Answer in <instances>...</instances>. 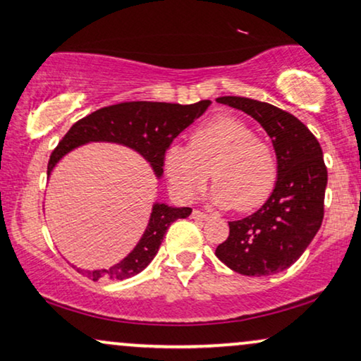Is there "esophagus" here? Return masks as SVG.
Masks as SVG:
<instances>
[{
	"instance_id": "esophagus-1",
	"label": "esophagus",
	"mask_w": 361,
	"mask_h": 361,
	"mask_svg": "<svg viewBox=\"0 0 361 361\" xmlns=\"http://www.w3.org/2000/svg\"><path fill=\"white\" fill-rule=\"evenodd\" d=\"M191 216L196 218V220H203V221H204V220H208L209 214L202 212V209H193V213H191Z\"/></svg>"
}]
</instances>
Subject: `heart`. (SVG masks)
Here are the masks:
<instances>
[{"instance_id":"b5f03b06","label":"heart","mask_w":361,"mask_h":361,"mask_svg":"<svg viewBox=\"0 0 361 361\" xmlns=\"http://www.w3.org/2000/svg\"><path fill=\"white\" fill-rule=\"evenodd\" d=\"M165 175L181 202H193L207 185L214 183L212 198L218 207L240 213L253 212L270 198L278 180V159L270 141L238 116L221 115L191 133L188 148L166 149Z\"/></svg>"}]
</instances>
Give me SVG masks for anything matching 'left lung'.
Masks as SVG:
<instances>
[{
  "instance_id": "left-lung-1",
  "label": "left lung",
  "mask_w": 361,
  "mask_h": 361,
  "mask_svg": "<svg viewBox=\"0 0 361 361\" xmlns=\"http://www.w3.org/2000/svg\"><path fill=\"white\" fill-rule=\"evenodd\" d=\"M216 102L248 113L270 135L278 180L258 212L228 221L230 235L214 255L246 276L286 270L312 243L325 214L328 173L320 143L298 118L270 103L241 97H220Z\"/></svg>"
}]
</instances>
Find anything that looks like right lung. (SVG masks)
<instances>
[{
    "label": "right lung",
    "instance_id": "add662e5",
    "mask_svg": "<svg viewBox=\"0 0 361 361\" xmlns=\"http://www.w3.org/2000/svg\"><path fill=\"white\" fill-rule=\"evenodd\" d=\"M209 99L193 104L157 103V102H126L97 109L91 115L81 118L63 136L58 147L53 149L48 161V175L58 159L73 148L88 141H113L136 149L152 163L154 173L161 176L163 159L173 140L185 128L209 106ZM191 208H171L166 204H154L152 218L143 238L135 250L115 267L108 270L86 271L76 268L90 280H126L148 267L157 255L168 226L178 218L190 216Z\"/></svg>",
    "mask_w": 361,
    "mask_h": 361
}]
</instances>
